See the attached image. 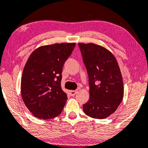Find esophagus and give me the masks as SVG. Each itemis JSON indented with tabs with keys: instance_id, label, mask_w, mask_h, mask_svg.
<instances>
[{
	"instance_id": "1",
	"label": "esophagus",
	"mask_w": 148,
	"mask_h": 148,
	"mask_svg": "<svg viewBox=\"0 0 148 148\" xmlns=\"http://www.w3.org/2000/svg\"><path fill=\"white\" fill-rule=\"evenodd\" d=\"M77 93V90H71V91H70V95H71V96H74Z\"/></svg>"
}]
</instances>
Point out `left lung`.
Instances as JSON below:
<instances>
[{
  "label": "left lung",
  "mask_w": 148,
  "mask_h": 148,
  "mask_svg": "<svg viewBox=\"0 0 148 148\" xmlns=\"http://www.w3.org/2000/svg\"><path fill=\"white\" fill-rule=\"evenodd\" d=\"M87 69L90 99L83 105L91 118H108L114 114L124 97L121 70L115 56L107 48L95 43H79Z\"/></svg>",
  "instance_id": "8db88e82"
}]
</instances>
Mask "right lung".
<instances>
[{
  "label": "right lung",
  "mask_w": 148,
  "mask_h": 148,
  "mask_svg": "<svg viewBox=\"0 0 148 148\" xmlns=\"http://www.w3.org/2000/svg\"><path fill=\"white\" fill-rule=\"evenodd\" d=\"M75 42L42 45L34 50L24 67L21 81L23 101L37 118L50 119L62 111L67 95L62 90V69Z\"/></svg>",
  "instance_id": "1"
}]
</instances>
